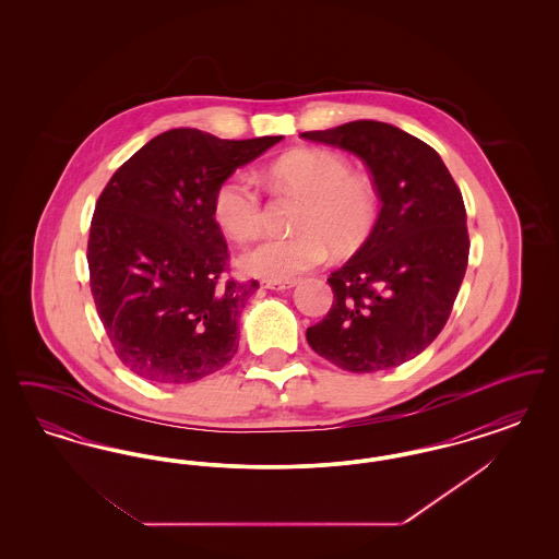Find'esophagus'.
<instances>
[{
  "label": "esophagus",
  "instance_id": "esophagus-1",
  "mask_svg": "<svg viewBox=\"0 0 559 559\" xmlns=\"http://www.w3.org/2000/svg\"><path fill=\"white\" fill-rule=\"evenodd\" d=\"M295 278H289V281H264L262 285L266 287V289H272V292H283V289H292V287H295Z\"/></svg>",
  "mask_w": 559,
  "mask_h": 559
}]
</instances>
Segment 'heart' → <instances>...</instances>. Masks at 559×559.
I'll list each match as a JSON object with an SVG mask.
<instances>
[{"mask_svg":"<svg viewBox=\"0 0 559 559\" xmlns=\"http://www.w3.org/2000/svg\"><path fill=\"white\" fill-rule=\"evenodd\" d=\"M267 185L304 197L295 237H272L239 258L242 272L270 281H289L320 266L329 247L352 253L371 237L379 219V192L371 178L352 171L349 160L331 151L301 148L267 167ZM213 215L235 240L255 239L264 226V201L255 182L230 174L213 194Z\"/></svg>","mask_w":559,"mask_h":559,"instance_id":"1","label":"heart"}]
</instances>
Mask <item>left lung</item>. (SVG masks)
Listing matches in <instances>:
<instances>
[{
  "label": "left lung",
  "mask_w": 559,
  "mask_h": 559,
  "mask_svg": "<svg viewBox=\"0 0 559 559\" xmlns=\"http://www.w3.org/2000/svg\"><path fill=\"white\" fill-rule=\"evenodd\" d=\"M304 140L367 163L381 199L371 237L326 283L333 306L308 326L310 347L349 372L419 356L444 329L469 260L461 190L424 140L381 121H352Z\"/></svg>",
  "instance_id": "8db88e82"
}]
</instances>
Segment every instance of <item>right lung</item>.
<instances>
[{"label":"right lung","mask_w":559,"mask_h":559,"mask_svg":"<svg viewBox=\"0 0 559 559\" xmlns=\"http://www.w3.org/2000/svg\"><path fill=\"white\" fill-rule=\"evenodd\" d=\"M281 140L169 130L100 192L87 239L90 289L110 346L138 377L192 383L237 354L240 310L260 283L228 276L213 194Z\"/></svg>","instance_id":"1"}]
</instances>
